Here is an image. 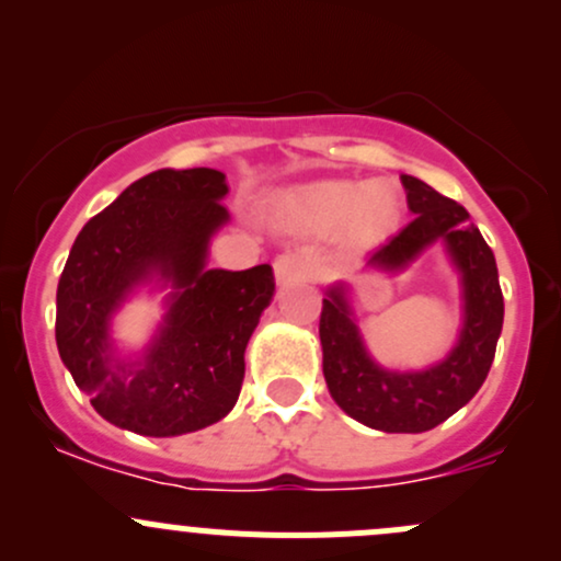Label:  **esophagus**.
I'll list each match as a JSON object with an SVG mask.
<instances>
[{"label": "esophagus", "instance_id": "obj_1", "mask_svg": "<svg viewBox=\"0 0 561 561\" xmlns=\"http://www.w3.org/2000/svg\"><path fill=\"white\" fill-rule=\"evenodd\" d=\"M274 274L276 282H282V285H287V282H304L312 279L314 265L307 257H301V254L285 252L274 260Z\"/></svg>", "mask_w": 561, "mask_h": 561}]
</instances>
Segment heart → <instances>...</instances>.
I'll list each match as a JSON object with an SVG mask.
<instances>
[{
    "label": "heart",
    "mask_w": 561,
    "mask_h": 561,
    "mask_svg": "<svg viewBox=\"0 0 561 561\" xmlns=\"http://www.w3.org/2000/svg\"><path fill=\"white\" fill-rule=\"evenodd\" d=\"M279 214L287 225L312 233L347 228L358 241H377L399 225L401 197L390 181L353 184L328 181L282 197Z\"/></svg>",
    "instance_id": "heart-1"
}]
</instances>
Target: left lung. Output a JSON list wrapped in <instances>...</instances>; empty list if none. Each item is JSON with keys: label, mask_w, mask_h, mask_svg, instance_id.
<instances>
[{"label": "left lung", "mask_w": 561, "mask_h": 561, "mask_svg": "<svg viewBox=\"0 0 561 561\" xmlns=\"http://www.w3.org/2000/svg\"><path fill=\"white\" fill-rule=\"evenodd\" d=\"M407 206L415 214L401 233L369 254L366 265L382 274L410 268L428 247L443 244L461 285L458 339L426 369H388L364 342L350 307L347 285L325 290L320 314L322 375L333 401L364 426L388 434H421L461 410L491 369L505 320L496 260L467 208L415 175H401Z\"/></svg>", "instance_id": "8db88e82"}]
</instances>
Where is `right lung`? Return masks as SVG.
Wrapping results in <instances>:
<instances>
[{
    "instance_id": "add662e5",
    "label": "right lung",
    "mask_w": 561,
    "mask_h": 561,
    "mask_svg": "<svg viewBox=\"0 0 561 561\" xmlns=\"http://www.w3.org/2000/svg\"><path fill=\"white\" fill-rule=\"evenodd\" d=\"M225 173L162 168L89 219L56 287V347L107 423L179 437L222 421L244 382V353L274 298L268 263L208 268L230 222ZM168 289L167 314L140 354L122 356L112 317L140 286Z\"/></svg>"
}]
</instances>
